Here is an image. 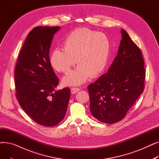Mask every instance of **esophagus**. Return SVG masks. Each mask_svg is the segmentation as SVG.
Returning <instances> with one entry per match:
<instances>
[{"mask_svg":"<svg viewBox=\"0 0 159 159\" xmlns=\"http://www.w3.org/2000/svg\"><path fill=\"white\" fill-rule=\"evenodd\" d=\"M80 89L79 88H72L71 89V93L73 94H75L76 93H77L79 91H80Z\"/></svg>","mask_w":159,"mask_h":159,"instance_id":"1","label":"esophagus"}]
</instances>
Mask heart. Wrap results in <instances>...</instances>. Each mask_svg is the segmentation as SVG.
<instances>
[{
  "instance_id": "1",
  "label": "heart",
  "mask_w": 159,
  "mask_h": 159,
  "mask_svg": "<svg viewBox=\"0 0 159 159\" xmlns=\"http://www.w3.org/2000/svg\"><path fill=\"white\" fill-rule=\"evenodd\" d=\"M62 48L52 52L50 64L55 70L66 73L77 62L79 66L64 76L62 82L66 86H79L104 71L110 55V43L102 33L78 28L66 37Z\"/></svg>"
}]
</instances>
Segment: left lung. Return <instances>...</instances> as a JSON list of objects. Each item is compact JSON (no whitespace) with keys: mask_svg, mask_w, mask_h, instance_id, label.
Returning <instances> with one entry per match:
<instances>
[{"mask_svg":"<svg viewBox=\"0 0 159 159\" xmlns=\"http://www.w3.org/2000/svg\"><path fill=\"white\" fill-rule=\"evenodd\" d=\"M117 55L107 73L88 86L91 113L104 123L122 120L144 89L146 71L140 49L121 29Z\"/></svg>","mask_w":159,"mask_h":159,"instance_id":"left-lung-1","label":"left lung"}]
</instances>
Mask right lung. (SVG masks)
<instances>
[{"mask_svg":"<svg viewBox=\"0 0 159 159\" xmlns=\"http://www.w3.org/2000/svg\"><path fill=\"white\" fill-rule=\"evenodd\" d=\"M59 26H37L28 34L15 70L16 97L30 117L44 126H54L64 118L71 91L56 90L58 79L50 64L49 52Z\"/></svg>","mask_w":159,"mask_h":159,"instance_id":"right-lung-1","label":"right lung"}]
</instances>
